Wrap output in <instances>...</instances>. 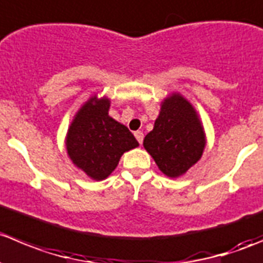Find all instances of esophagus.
Returning a JSON list of instances; mask_svg holds the SVG:
<instances>
[{
    "instance_id": "obj_1",
    "label": "esophagus",
    "mask_w": 263,
    "mask_h": 263,
    "mask_svg": "<svg viewBox=\"0 0 263 263\" xmlns=\"http://www.w3.org/2000/svg\"><path fill=\"white\" fill-rule=\"evenodd\" d=\"M134 136H136L137 141L139 142V144H142V142H143V133H142V132H136Z\"/></svg>"
}]
</instances>
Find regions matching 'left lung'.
<instances>
[{"label":"left lung","mask_w":263,"mask_h":263,"mask_svg":"<svg viewBox=\"0 0 263 263\" xmlns=\"http://www.w3.org/2000/svg\"><path fill=\"white\" fill-rule=\"evenodd\" d=\"M205 144L204 129L196 111L177 92L164 99L154 129L143 141L160 171L171 178L181 177L196 164Z\"/></svg>","instance_id":"1"}]
</instances>
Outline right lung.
I'll return each instance as SVG.
<instances>
[{"instance_id":"right-lung-1","label":"right lung","mask_w":263,"mask_h":263,"mask_svg":"<svg viewBox=\"0 0 263 263\" xmlns=\"http://www.w3.org/2000/svg\"><path fill=\"white\" fill-rule=\"evenodd\" d=\"M108 109V98L91 97L76 114L66 138L72 162L96 181L106 179L122 154L139 146L129 129L109 116Z\"/></svg>"}]
</instances>
